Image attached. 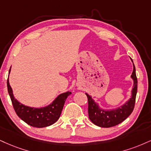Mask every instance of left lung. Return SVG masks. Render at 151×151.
<instances>
[{
	"label": "left lung",
	"mask_w": 151,
	"mask_h": 151,
	"mask_svg": "<svg viewBox=\"0 0 151 151\" xmlns=\"http://www.w3.org/2000/svg\"><path fill=\"white\" fill-rule=\"evenodd\" d=\"M131 60L133 63L132 58ZM131 78L133 80V88L131 91L130 99L124 104L116 108L105 110L100 107L99 103L96 102L91 96L86 93L88 98V112L90 120L94 124L101 127L108 128L120 124L126 119L133 111L135 105L136 96L137 93V78L136 75V69L133 63V72Z\"/></svg>",
	"instance_id": "obj_1"
}]
</instances>
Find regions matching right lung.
I'll return each mask as SVG.
<instances>
[{
  "label": "right lung",
  "mask_w": 151,
  "mask_h": 151,
  "mask_svg": "<svg viewBox=\"0 0 151 151\" xmlns=\"http://www.w3.org/2000/svg\"><path fill=\"white\" fill-rule=\"evenodd\" d=\"M10 71L11 67L9 70V74ZM7 86L14 111L18 117L27 124L37 128L46 127L56 122L61 115L67 98L72 94L70 91L60 93L50 104L41 108H34L22 104L14 98L13 91L9 83V77L7 81Z\"/></svg>",
  "instance_id": "right-lung-1"
}]
</instances>
